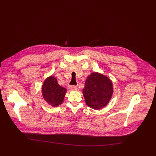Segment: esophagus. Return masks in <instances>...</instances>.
<instances>
[{
  "mask_svg": "<svg viewBox=\"0 0 156 156\" xmlns=\"http://www.w3.org/2000/svg\"><path fill=\"white\" fill-rule=\"evenodd\" d=\"M70 90L72 91H77L78 89V86H70Z\"/></svg>",
  "mask_w": 156,
  "mask_h": 156,
  "instance_id": "obj_1",
  "label": "esophagus"
}]
</instances>
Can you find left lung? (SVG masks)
Returning a JSON list of instances; mask_svg holds the SVG:
<instances>
[{"instance_id":"8db88e82","label":"left lung","mask_w":156,"mask_h":156,"mask_svg":"<svg viewBox=\"0 0 156 156\" xmlns=\"http://www.w3.org/2000/svg\"><path fill=\"white\" fill-rule=\"evenodd\" d=\"M114 86L111 80L98 72H93L88 75L83 89L86 104L95 110L105 107L112 98Z\"/></svg>"}]
</instances>
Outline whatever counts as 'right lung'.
Wrapping results in <instances>:
<instances>
[{
	"mask_svg": "<svg viewBox=\"0 0 156 156\" xmlns=\"http://www.w3.org/2000/svg\"><path fill=\"white\" fill-rule=\"evenodd\" d=\"M41 91L44 100L49 105L55 107L62 104L67 90L60 86L57 78L51 75L44 81Z\"/></svg>",
	"mask_w": 156,
	"mask_h": 156,
	"instance_id": "add662e5",
	"label": "right lung"
}]
</instances>
